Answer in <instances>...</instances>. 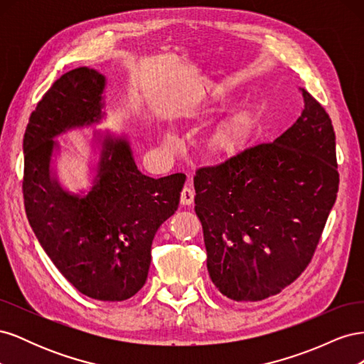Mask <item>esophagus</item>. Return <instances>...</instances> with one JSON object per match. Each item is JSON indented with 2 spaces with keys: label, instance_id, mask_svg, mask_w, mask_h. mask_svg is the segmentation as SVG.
I'll return each mask as SVG.
<instances>
[{
  "label": "esophagus",
  "instance_id": "34e87169",
  "mask_svg": "<svg viewBox=\"0 0 364 364\" xmlns=\"http://www.w3.org/2000/svg\"><path fill=\"white\" fill-rule=\"evenodd\" d=\"M181 203L182 205H193L194 203V190L191 185H185L181 193Z\"/></svg>",
  "mask_w": 364,
  "mask_h": 364
}]
</instances>
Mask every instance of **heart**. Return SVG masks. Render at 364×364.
<instances>
[{"label":"heart","instance_id":"b5f03b06","mask_svg":"<svg viewBox=\"0 0 364 364\" xmlns=\"http://www.w3.org/2000/svg\"><path fill=\"white\" fill-rule=\"evenodd\" d=\"M241 135V127L235 123H229L225 124L222 129L218 130L217 135V146L220 150H229L232 146H235V142L238 141ZM165 144H168L170 147H173L176 144V138L171 134H167L164 138Z\"/></svg>","mask_w":364,"mask_h":364}]
</instances>
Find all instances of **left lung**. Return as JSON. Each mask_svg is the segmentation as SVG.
Wrapping results in <instances>:
<instances>
[{
  "label": "left lung",
  "mask_w": 364,
  "mask_h": 364,
  "mask_svg": "<svg viewBox=\"0 0 364 364\" xmlns=\"http://www.w3.org/2000/svg\"><path fill=\"white\" fill-rule=\"evenodd\" d=\"M302 95L301 117L279 136L194 176L209 278L237 302L266 299L299 277L336 203L331 118Z\"/></svg>",
  "instance_id": "8db88e82"
}]
</instances>
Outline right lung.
Instances as JSON below:
<instances>
[{
  "label": "right lung",
  "mask_w": 364,
  "mask_h": 364,
  "mask_svg": "<svg viewBox=\"0 0 364 364\" xmlns=\"http://www.w3.org/2000/svg\"><path fill=\"white\" fill-rule=\"evenodd\" d=\"M106 83L102 73L82 67L65 73L42 97L24 134L23 188L28 223L54 266L82 294L118 302L146 284L153 238L178 211L186 178L146 176L126 134L98 129L87 139L86 188L63 186L58 138L103 123Z\"/></svg>",
  "instance_id": "right-lung-1"
}]
</instances>
